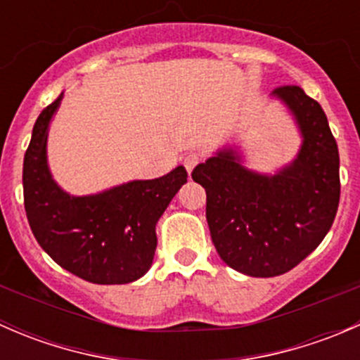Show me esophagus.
<instances>
[{
	"mask_svg": "<svg viewBox=\"0 0 360 360\" xmlns=\"http://www.w3.org/2000/svg\"><path fill=\"white\" fill-rule=\"evenodd\" d=\"M200 162H202V155L193 153V151H191V153H188V155H184V158H183V165L186 167L188 172H191V170H193L195 167H197Z\"/></svg>",
	"mask_w": 360,
	"mask_h": 360,
	"instance_id": "obj_1",
	"label": "esophagus"
}]
</instances>
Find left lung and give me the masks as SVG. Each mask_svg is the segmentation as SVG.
Returning <instances> with one entry per match:
<instances>
[{
    "instance_id": "1",
    "label": "left lung",
    "mask_w": 360,
    "mask_h": 360,
    "mask_svg": "<svg viewBox=\"0 0 360 360\" xmlns=\"http://www.w3.org/2000/svg\"><path fill=\"white\" fill-rule=\"evenodd\" d=\"M296 116L303 146L277 176L245 170L233 151L195 167L207 193L205 216L221 259L250 277L292 270L331 230L340 203V153L328 116L297 85L275 89Z\"/></svg>"
}]
</instances>
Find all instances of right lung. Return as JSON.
<instances>
[{
	"label": "right lung",
	"instance_id": "1",
	"mask_svg": "<svg viewBox=\"0 0 360 360\" xmlns=\"http://www.w3.org/2000/svg\"><path fill=\"white\" fill-rule=\"evenodd\" d=\"M63 94L39 112L24 155V207L32 235L64 270L92 284H129L150 270L157 221L188 172L177 167L92 197H69L46 167V132Z\"/></svg>",
	"mask_w": 360,
	"mask_h": 360
}]
</instances>
